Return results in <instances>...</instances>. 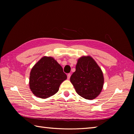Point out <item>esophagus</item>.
Returning a JSON list of instances; mask_svg holds the SVG:
<instances>
[{"instance_id": "esophagus-1", "label": "esophagus", "mask_w": 134, "mask_h": 134, "mask_svg": "<svg viewBox=\"0 0 134 134\" xmlns=\"http://www.w3.org/2000/svg\"><path fill=\"white\" fill-rule=\"evenodd\" d=\"M70 76H71V74H67V79H69L70 78Z\"/></svg>"}]
</instances>
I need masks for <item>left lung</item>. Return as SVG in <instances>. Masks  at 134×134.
Returning <instances> with one entry per match:
<instances>
[{
	"label": "left lung",
	"mask_w": 134,
	"mask_h": 134,
	"mask_svg": "<svg viewBox=\"0 0 134 134\" xmlns=\"http://www.w3.org/2000/svg\"><path fill=\"white\" fill-rule=\"evenodd\" d=\"M75 69L70 81L76 92L85 99L96 98L101 92L104 82L100 67L92 57L83 56L78 59Z\"/></svg>",
	"instance_id": "obj_1"
}]
</instances>
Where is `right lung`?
<instances>
[{
	"label": "right lung",
	"mask_w": 134,
	"mask_h": 134,
	"mask_svg": "<svg viewBox=\"0 0 134 134\" xmlns=\"http://www.w3.org/2000/svg\"><path fill=\"white\" fill-rule=\"evenodd\" d=\"M67 78L63 68L55 59L44 56L31 70L29 87L36 97L47 98L58 92L60 85Z\"/></svg>",
	"instance_id": "obj_1"
}]
</instances>
